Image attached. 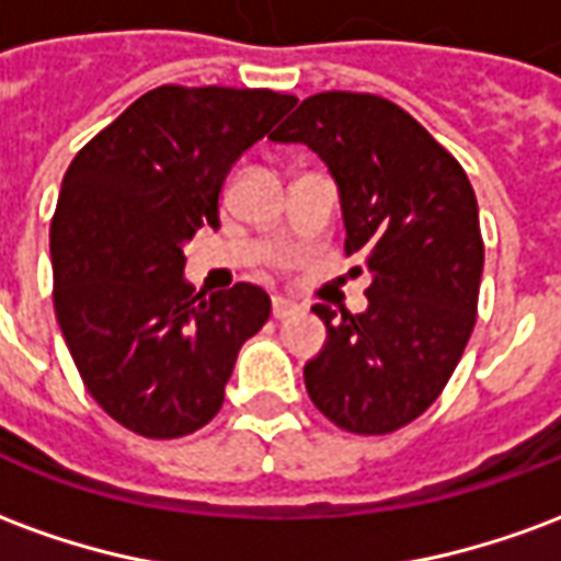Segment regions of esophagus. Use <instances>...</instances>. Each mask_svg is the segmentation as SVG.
Listing matches in <instances>:
<instances>
[{
    "mask_svg": "<svg viewBox=\"0 0 561 561\" xmlns=\"http://www.w3.org/2000/svg\"><path fill=\"white\" fill-rule=\"evenodd\" d=\"M304 306L297 304V300H291V297H273V318H291L297 316Z\"/></svg>",
    "mask_w": 561,
    "mask_h": 561,
    "instance_id": "obj_1",
    "label": "esophagus"
}]
</instances>
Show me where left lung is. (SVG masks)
<instances>
[{"label":"left lung","mask_w":561,"mask_h":561,"mask_svg":"<svg viewBox=\"0 0 561 561\" xmlns=\"http://www.w3.org/2000/svg\"><path fill=\"white\" fill-rule=\"evenodd\" d=\"M273 140L328 164L345 255H364L373 276L360 316L312 306L328 342L304 369L309 400L348 433H393L438 400L474 330L483 240L469 176L412 114L369 92L309 95Z\"/></svg>","instance_id":"1"}]
</instances>
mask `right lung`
Instances as JSON below:
<instances>
[{"label":"right lung","instance_id":"obj_1","mask_svg":"<svg viewBox=\"0 0 561 561\" xmlns=\"http://www.w3.org/2000/svg\"><path fill=\"white\" fill-rule=\"evenodd\" d=\"M294 104L168 83L68 164L50 225L56 321L92 400L131 433L180 438L213 421L243 342L270 318L249 282L192 294L183 243L219 228L231 164Z\"/></svg>","mask_w":561,"mask_h":561}]
</instances>
